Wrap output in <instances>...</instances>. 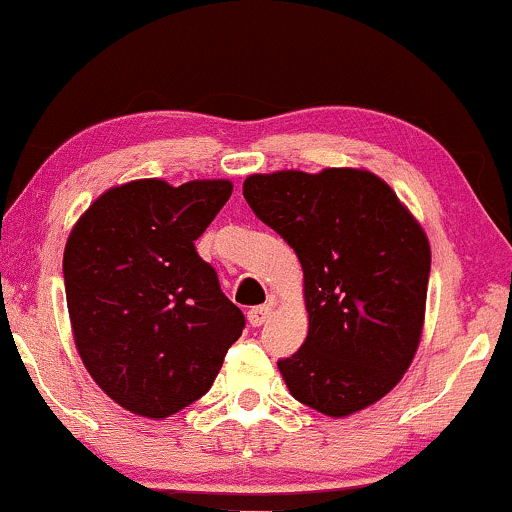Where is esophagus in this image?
I'll return each instance as SVG.
<instances>
[{
	"mask_svg": "<svg viewBox=\"0 0 512 512\" xmlns=\"http://www.w3.org/2000/svg\"><path fill=\"white\" fill-rule=\"evenodd\" d=\"M272 313H274V301H269V303H262V306L250 308V311H247V320H250L252 328H260Z\"/></svg>",
	"mask_w": 512,
	"mask_h": 512,
	"instance_id": "esophagus-1",
	"label": "esophagus"
}]
</instances>
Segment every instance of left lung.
<instances>
[{"mask_svg":"<svg viewBox=\"0 0 512 512\" xmlns=\"http://www.w3.org/2000/svg\"><path fill=\"white\" fill-rule=\"evenodd\" d=\"M243 196L303 269L308 335L277 362L291 396L330 418L372 406L401 381L423 335L425 230L384 179L352 167L250 174Z\"/></svg>","mask_w":512,"mask_h":512,"instance_id":"left-lung-1","label":"left lung"}]
</instances>
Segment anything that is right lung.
<instances>
[{
	"instance_id": "1",
	"label": "right lung",
	"mask_w": 512,
	"mask_h": 512,
	"mask_svg": "<svg viewBox=\"0 0 512 512\" xmlns=\"http://www.w3.org/2000/svg\"><path fill=\"white\" fill-rule=\"evenodd\" d=\"M233 194L228 179L170 187L136 179L82 213L63 255L67 311L99 389L143 418L179 413L211 389L245 316L196 252Z\"/></svg>"
}]
</instances>
